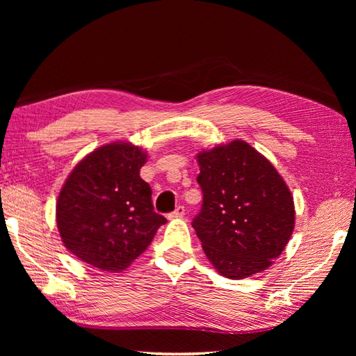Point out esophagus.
<instances>
[{"instance_id": "34e87169", "label": "esophagus", "mask_w": 356, "mask_h": 356, "mask_svg": "<svg viewBox=\"0 0 356 356\" xmlns=\"http://www.w3.org/2000/svg\"><path fill=\"white\" fill-rule=\"evenodd\" d=\"M184 216H185V207H182V205H179L176 209L172 211V213L168 214L170 218H179V217H184Z\"/></svg>"}]
</instances>
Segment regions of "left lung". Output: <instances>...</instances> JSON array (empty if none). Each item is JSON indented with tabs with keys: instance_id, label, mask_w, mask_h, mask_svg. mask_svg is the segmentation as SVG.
Here are the masks:
<instances>
[{
	"instance_id": "left-lung-1",
	"label": "left lung",
	"mask_w": 356,
	"mask_h": 356,
	"mask_svg": "<svg viewBox=\"0 0 356 356\" xmlns=\"http://www.w3.org/2000/svg\"><path fill=\"white\" fill-rule=\"evenodd\" d=\"M197 162L203 203L193 228L208 260L231 280L268 269L295 225L293 197L283 177L243 140L202 151Z\"/></svg>"
}]
</instances>
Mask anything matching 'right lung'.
<instances>
[{"label":"right lung","instance_id":"add662e5","mask_svg":"<svg viewBox=\"0 0 356 356\" xmlns=\"http://www.w3.org/2000/svg\"><path fill=\"white\" fill-rule=\"evenodd\" d=\"M147 153L113 142L74 166L59 193L56 225L79 260L119 272L145 251L166 218L154 213L151 188L139 176Z\"/></svg>","mask_w":356,"mask_h":356}]
</instances>
